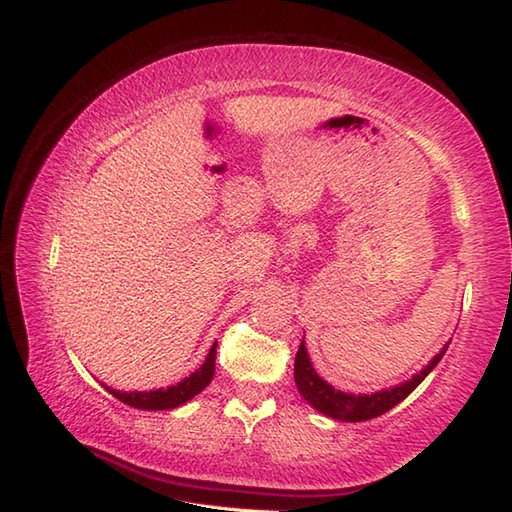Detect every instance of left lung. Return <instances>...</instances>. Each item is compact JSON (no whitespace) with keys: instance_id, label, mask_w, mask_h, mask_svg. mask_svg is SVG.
Masks as SVG:
<instances>
[{"instance_id":"8db88e82","label":"left lung","mask_w":512,"mask_h":512,"mask_svg":"<svg viewBox=\"0 0 512 512\" xmlns=\"http://www.w3.org/2000/svg\"><path fill=\"white\" fill-rule=\"evenodd\" d=\"M449 347V345H447ZM447 347H442V352L436 354V358L422 369L420 374L413 376L407 383H402L394 389H383L376 391V394H363V396H354V394H343V391L334 389L332 385L325 383V380L314 372V367L310 363V356L306 345H299V352L295 356V383L299 394L308 400V405H312L317 411L325 413L334 420H343V422H363V420H372L383 416L385 411L391 407H396L400 400H405L413 389H416L433 367L440 363V358L447 352Z\"/></svg>"}]
</instances>
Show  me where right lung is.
<instances>
[{
  "label": "right lung",
  "mask_w": 512,
  "mask_h": 512,
  "mask_svg": "<svg viewBox=\"0 0 512 512\" xmlns=\"http://www.w3.org/2000/svg\"><path fill=\"white\" fill-rule=\"evenodd\" d=\"M215 347L217 343H213L209 356H206V361L202 363L200 369H195V372L180 380L178 385L167 387V389H156V391H116L105 387L110 391L112 396H116L121 402L129 407H136V409H147V411H162V409H173V407H180L184 402L191 400L193 396H198L200 391L211 383L213 374H215Z\"/></svg>",
  "instance_id": "add662e5"
}]
</instances>
